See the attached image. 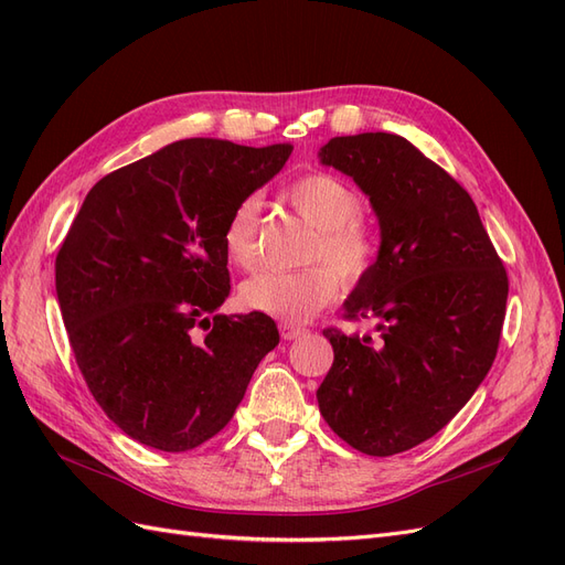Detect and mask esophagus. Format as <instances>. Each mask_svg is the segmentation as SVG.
I'll list each match as a JSON object with an SVG mask.
<instances>
[{"instance_id": "esophagus-1", "label": "esophagus", "mask_w": 565, "mask_h": 565, "mask_svg": "<svg viewBox=\"0 0 565 565\" xmlns=\"http://www.w3.org/2000/svg\"><path fill=\"white\" fill-rule=\"evenodd\" d=\"M306 334V328H301V324H292V322H280V337L282 339H299Z\"/></svg>"}]
</instances>
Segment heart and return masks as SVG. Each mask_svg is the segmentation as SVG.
I'll use <instances>...</instances> for the list:
<instances>
[{
  "mask_svg": "<svg viewBox=\"0 0 565 565\" xmlns=\"http://www.w3.org/2000/svg\"><path fill=\"white\" fill-rule=\"evenodd\" d=\"M295 212L313 226L316 241L292 273L262 270L241 285V303L249 311L285 322H303L341 295V282L358 287L380 264V237L361 218L363 200L332 174L311 172L287 191ZM259 200L245 198L228 214L221 245L228 262L243 270L259 264Z\"/></svg>",
  "mask_w": 565,
  "mask_h": 565,
  "instance_id": "b5f03b06",
  "label": "heart"
}]
</instances>
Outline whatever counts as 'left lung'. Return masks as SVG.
<instances>
[{"label":"left lung","mask_w":565,"mask_h":565,"mask_svg":"<svg viewBox=\"0 0 565 565\" xmlns=\"http://www.w3.org/2000/svg\"><path fill=\"white\" fill-rule=\"evenodd\" d=\"M370 195L380 264L344 303L377 334L322 330L334 363L318 388L330 429L391 457L436 436L498 355L509 280L471 195L403 136H334L320 150Z\"/></svg>","instance_id":"1"}]
</instances>
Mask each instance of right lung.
<instances>
[{"mask_svg":"<svg viewBox=\"0 0 565 565\" xmlns=\"http://www.w3.org/2000/svg\"><path fill=\"white\" fill-rule=\"evenodd\" d=\"M292 146L185 139L119 167L84 198L56 254V295L94 401L129 438L185 452L233 419L280 334L231 295L221 233Z\"/></svg>","mask_w":565,"mask_h":565,"instance_id":"obj_1","label":"right lung"}]
</instances>
